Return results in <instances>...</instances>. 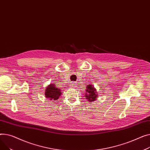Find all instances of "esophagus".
I'll return each instance as SVG.
<instances>
[{"label": "esophagus", "mask_w": 150, "mask_h": 150, "mask_svg": "<svg viewBox=\"0 0 150 150\" xmlns=\"http://www.w3.org/2000/svg\"><path fill=\"white\" fill-rule=\"evenodd\" d=\"M71 86H72V87H74V86H75V83H74V82H73V83H71Z\"/></svg>", "instance_id": "obj_1"}]
</instances>
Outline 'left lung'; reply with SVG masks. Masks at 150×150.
<instances>
[{
	"label": "left lung",
	"mask_w": 150,
	"mask_h": 150,
	"mask_svg": "<svg viewBox=\"0 0 150 150\" xmlns=\"http://www.w3.org/2000/svg\"><path fill=\"white\" fill-rule=\"evenodd\" d=\"M85 90V98L90 102L95 101L98 97V93L97 92L95 87L92 84L88 85Z\"/></svg>",
	"instance_id": "left-lung-1"
}]
</instances>
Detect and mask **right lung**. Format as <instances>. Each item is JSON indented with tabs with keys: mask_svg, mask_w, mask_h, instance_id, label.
<instances>
[{
	"mask_svg": "<svg viewBox=\"0 0 150 150\" xmlns=\"http://www.w3.org/2000/svg\"><path fill=\"white\" fill-rule=\"evenodd\" d=\"M61 94V90L56 88L54 83H50L46 87L45 90V97L50 100H57Z\"/></svg>",
	"mask_w": 150,
	"mask_h": 150,
	"instance_id": "1",
	"label": "right lung"
}]
</instances>
